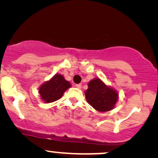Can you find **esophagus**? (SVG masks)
Here are the masks:
<instances>
[{
  "label": "esophagus",
  "instance_id": "esophagus-1",
  "mask_svg": "<svg viewBox=\"0 0 158 158\" xmlns=\"http://www.w3.org/2000/svg\"><path fill=\"white\" fill-rule=\"evenodd\" d=\"M75 86L77 87V88H79V89L81 88V84H77V85H76Z\"/></svg>",
  "mask_w": 158,
  "mask_h": 158
}]
</instances>
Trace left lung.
Listing matches in <instances>:
<instances>
[{"label": "left lung", "mask_w": 158, "mask_h": 158, "mask_svg": "<svg viewBox=\"0 0 158 158\" xmlns=\"http://www.w3.org/2000/svg\"><path fill=\"white\" fill-rule=\"evenodd\" d=\"M85 93L87 103L101 112L113 109L118 100L117 92L106 85L99 78L89 81Z\"/></svg>", "instance_id": "left-lung-1"}]
</instances>
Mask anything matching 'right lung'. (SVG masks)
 Wrapping results in <instances>:
<instances>
[{
    "label": "right lung",
    "mask_w": 158,
    "mask_h": 158,
    "mask_svg": "<svg viewBox=\"0 0 158 158\" xmlns=\"http://www.w3.org/2000/svg\"><path fill=\"white\" fill-rule=\"evenodd\" d=\"M71 87L69 81L63 76L57 73L50 80L45 81L40 86L39 93L45 103H52L57 101L63 96L64 92Z\"/></svg>",
    "instance_id": "add662e5"
}]
</instances>
